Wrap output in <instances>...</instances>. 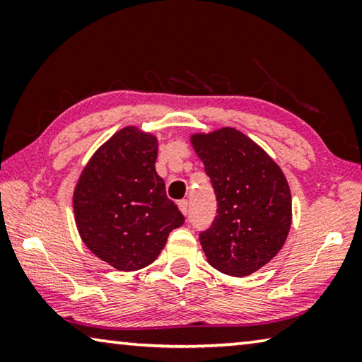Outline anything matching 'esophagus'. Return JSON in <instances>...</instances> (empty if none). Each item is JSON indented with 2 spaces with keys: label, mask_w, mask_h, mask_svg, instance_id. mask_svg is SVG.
<instances>
[{
  "label": "esophagus",
  "mask_w": 362,
  "mask_h": 362,
  "mask_svg": "<svg viewBox=\"0 0 362 362\" xmlns=\"http://www.w3.org/2000/svg\"><path fill=\"white\" fill-rule=\"evenodd\" d=\"M179 211L183 214V216H187V212H188V201L187 199L179 201Z\"/></svg>",
  "instance_id": "obj_1"
}]
</instances>
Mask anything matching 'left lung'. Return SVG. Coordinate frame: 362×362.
Wrapping results in <instances>:
<instances>
[{"instance_id": "obj_1", "label": "left lung", "mask_w": 362, "mask_h": 362, "mask_svg": "<svg viewBox=\"0 0 362 362\" xmlns=\"http://www.w3.org/2000/svg\"><path fill=\"white\" fill-rule=\"evenodd\" d=\"M189 144L217 194V217L199 241L209 265L244 278L283 249L292 225V196L279 164L235 127L194 132Z\"/></svg>"}]
</instances>
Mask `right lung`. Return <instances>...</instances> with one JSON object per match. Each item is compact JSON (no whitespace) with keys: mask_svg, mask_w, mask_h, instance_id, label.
<instances>
[{"mask_svg":"<svg viewBox=\"0 0 362 362\" xmlns=\"http://www.w3.org/2000/svg\"><path fill=\"white\" fill-rule=\"evenodd\" d=\"M158 137L122 127L86 163L73 189V214L90 252L119 272L156 260L169 233L183 225L156 174Z\"/></svg>","mask_w":362,"mask_h":362,"instance_id":"1","label":"right lung"}]
</instances>
